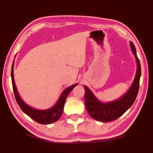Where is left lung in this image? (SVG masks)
<instances>
[{
	"instance_id": "1",
	"label": "left lung",
	"mask_w": 153,
	"mask_h": 153,
	"mask_svg": "<svg viewBox=\"0 0 153 153\" xmlns=\"http://www.w3.org/2000/svg\"><path fill=\"white\" fill-rule=\"evenodd\" d=\"M130 44L133 54L137 59V70L134 82L125 95L114 101L102 102L98 100L87 86H84L85 90V102L86 108L91 117L98 121L109 122L117 119L132 106L137 98L141 74V64L137 55L134 44L130 42Z\"/></svg>"
}]
</instances>
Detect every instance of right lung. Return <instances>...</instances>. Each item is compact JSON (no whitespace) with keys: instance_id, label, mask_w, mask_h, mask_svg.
<instances>
[{"instance_id":"add662e5","label":"right lung","mask_w":153,"mask_h":153,"mask_svg":"<svg viewBox=\"0 0 153 153\" xmlns=\"http://www.w3.org/2000/svg\"><path fill=\"white\" fill-rule=\"evenodd\" d=\"M14 62H13L12 66L11 71V77H12V82L13 87V91L15 96V98L19 106L20 107L23 112L25 114L29 116L31 119H33L36 122L40 124H51L55 123L59 119L63 113L64 105L65 103V100L67 96L72 89L77 85V84H74L69 87L66 88L60 96L59 100L53 107L50 109H44V110H39V109H36L29 105H27L24 101H23L19 96L17 91V89L16 85H15L14 79Z\"/></svg>"}]
</instances>
